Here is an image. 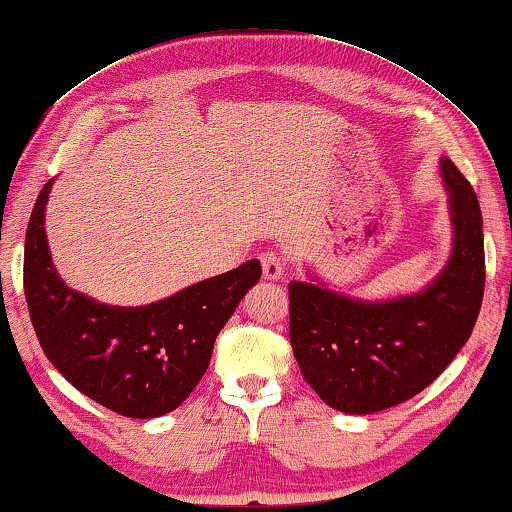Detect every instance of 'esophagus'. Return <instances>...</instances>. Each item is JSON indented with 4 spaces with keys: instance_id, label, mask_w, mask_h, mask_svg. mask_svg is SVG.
Listing matches in <instances>:
<instances>
[{
    "instance_id": "esophagus-1",
    "label": "esophagus",
    "mask_w": 512,
    "mask_h": 512,
    "mask_svg": "<svg viewBox=\"0 0 512 512\" xmlns=\"http://www.w3.org/2000/svg\"><path fill=\"white\" fill-rule=\"evenodd\" d=\"M285 257L273 253V250H266L262 255V273L266 280H280L285 275Z\"/></svg>"
}]
</instances>
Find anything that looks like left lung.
Instances as JSON below:
<instances>
[{"instance_id": "left-lung-1", "label": "left lung", "mask_w": 512, "mask_h": 512, "mask_svg": "<svg viewBox=\"0 0 512 512\" xmlns=\"http://www.w3.org/2000/svg\"><path fill=\"white\" fill-rule=\"evenodd\" d=\"M453 250L419 294L355 300L323 282H289V337L303 378L330 408L371 415L417 396L449 367L472 335L485 287L483 216L449 157Z\"/></svg>"}]
</instances>
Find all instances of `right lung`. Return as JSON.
<instances>
[{
	"instance_id": "add662e5",
	"label": "right lung",
	"mask_w": 512,
	"mask_h": 512,
	"mask_svg": "<svg viewBox=\"0 0 512 512\" xmlns=\"http://www.w3.org/2000/svg\"><path fill=\"white\" fill-rule=\"evenodd\" d=\"M47 182L24 239V296L56 369L81 394L123 417L175 410L205 376L214 342L241 298L262 278L259 259L141 307L104 305L56 273L45 237Z\"/></svg>"
}]
</instances>
